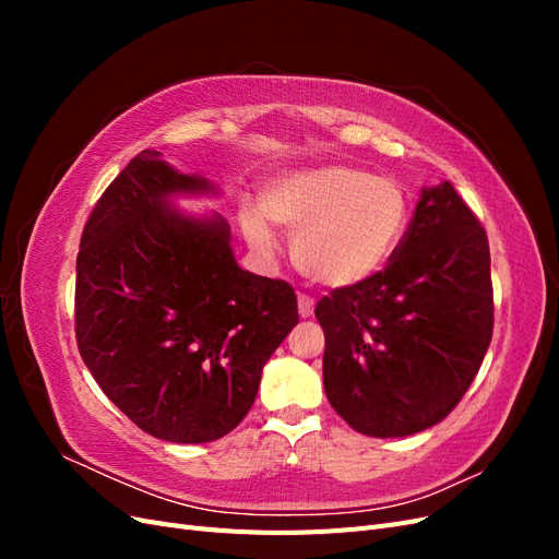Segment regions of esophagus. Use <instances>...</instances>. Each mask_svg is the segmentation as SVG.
I'll use <instances>...</instances> for the list:
<instances>
[{"instance_id": "obj_1", "label": "esophagus", "mask_w": 559, "mask_h": 559, "mask_svg": "<svg viewBox=\"0 0 559 559\" xmlns=\"http://www.w3.org/2000/svg\"><path fill=\"white\" fill-rule=\"evenodd\" d=\"M298 314H300L302 319H308V317L314 314V300H312L310 296L298 294Z\"/></svg>"}]
</instances>
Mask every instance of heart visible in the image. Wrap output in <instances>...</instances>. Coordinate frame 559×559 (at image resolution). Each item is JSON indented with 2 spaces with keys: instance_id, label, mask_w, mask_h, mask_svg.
Segmentation results:
<instances>
[{
  "instance_id": "1",
  "label": "heart",
  "mask_w": 559,
  "mask_h": 559,
  "mask_svg": "<svg viewBox=\"0 0 559 559\" xmlns=\"http://www.w3.org/2000/svg\"><path fill=\"white\" fill-rule=\"evenodd\" d=\"M259 209L240 212L249 245L273 251L267 218L294 235L292 259L300 275L335 292L378 277L411 224V195L401 181L341 163L277 175L263 186Z\"/></svg>"
}]
</instances>
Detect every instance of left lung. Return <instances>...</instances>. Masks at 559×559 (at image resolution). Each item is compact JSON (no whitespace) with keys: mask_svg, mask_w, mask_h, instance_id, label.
Wrapping results in <instances>:
<instances>
[{"mask_svg":"<svg viewBox=\"0 0 559 559\" xmlns=\"http://www.w3.org/2000/svg\"><path fill=\"white\" fill-rule=\"evenodd\" d=\"M314 314L333 411L364 436L425 431L462 401L492 341L487 233L450 181L421 189L382 273Z\"/></svg>","mask_w":559,"mask_h":559,"instance_id":"left-lung-1","label":"left lung"}]
</instances>
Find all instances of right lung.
<instances>
[{"instance_id":"add662e5","label":"right lung","mask_w":559,"mask_h":559,"mask_svg":"<svg viewBox=\"0 0 559 559\" xmlns=\"http://www.w3.org/2000/svg\"><path fill=\"white\" fill-rule=\"evenodd\" d=\"M146 148L97 200L76 257V343L99 389L146 433L210 443L240 425L265 361L298 324L292 284L242 270L216 195Z\"/></svg>"}]
</instances>
